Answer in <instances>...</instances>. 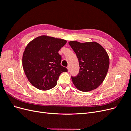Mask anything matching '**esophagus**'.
Returning a JSON list of instances; mask_svg holds the SVG:
<instances>
[{
	"label": "esophagus",
	"instance_id": "obj_1",
	"mask_svg": "<svg viewBox=\"0 0 131 131\" xmlns=\"http://www.w3.org/2000/svg\"><path fill=\"white\" fill-rule=\"evenodd\" d=\"M67 69H68V72H70V67H69V66L67 67Z\"/></svg>",
	"mask_w": 131,
	"mask_h": 131
}]
</instances>
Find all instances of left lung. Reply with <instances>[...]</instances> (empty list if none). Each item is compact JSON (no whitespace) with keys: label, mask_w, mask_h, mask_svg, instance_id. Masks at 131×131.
Instances as JSON below:
<instances>
[{"label":"left lung","mask_w":131,"mask_h":131,"mask_svg":"<svg viewBox=\"0 0 131 131\" xmlns=\"http://www.w3.org/2000/svg\"><path fill=\"white\" fill-rule=\"evenodd\" d=\"M69 44L76 53L80 67L77 76L72 77L74 85L83 92L97 89L108 71L109 58L106 51L96 42L71 41Z\"/></svg>","instance_id":"1"}]
</instances>
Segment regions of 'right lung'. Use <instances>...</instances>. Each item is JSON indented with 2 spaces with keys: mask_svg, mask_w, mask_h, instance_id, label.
I'll use <instances>...</instances> for the list:
<instances>
[{
  "mask_svg": "<svg viewBox=\"0 0 131 131\" xmlns=\"http://www.w3.org/2000/svg\"><path fill=\"white\" fill-rule=\"evenodd\" d=\"M66 42L64 39L42 35L27 45L23 54V68L33 86L40 90L52 89L60 74L68 72L61 65L62 57L58 53Z\"/></svg>",
  "mask_w": 131,
  "mask_h": 131,
  "instance_id": "1",
  "label": "right lung"
}]
</instances>
